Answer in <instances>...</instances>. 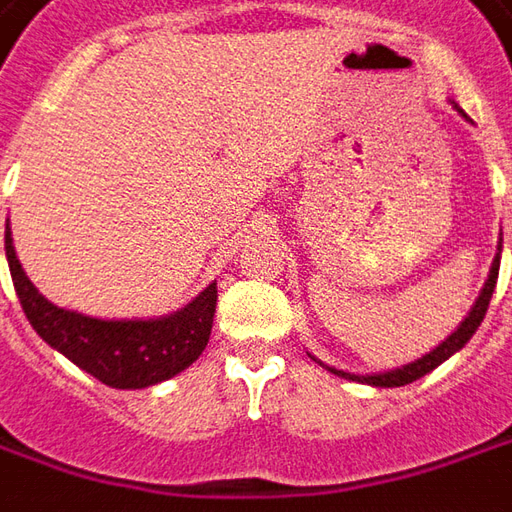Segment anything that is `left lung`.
Here are the masks:
<instances>
[{"label": "left lung", "mask_w": 512, "mask_h": 512, "mask_svg": "<svg viewBox=\"0 0 512 512\" xmlns=\"http://www.w3.org/2000/svg\"><path fill=\"white\" fill-rule=\"evenodd\" d=\"M454 109L460 111L462 117L468 120V114L457 106V103H451ZM499 252H496V257H493V263H490V274L488 280H485V285H482V291H479V297H476L474 308L468 311V316L460 322V328L454 330L451 336H448L446 342H440L434 350H429L426 356L415 358V361H409V364H403V367H395V370H384V373H347V370H339V367H330V364H325L322 358L316 356H308L314 358L319 367H325L328 373L339 375V378H347V381H358V384H370V387H403V384H412V381H417V378H423L426 373H431L434 367H440L443 361H448V358L454 356V353H460L465 344L471 342V336L476 333V328L482 325V319H485V314H488V305H490V297H493V288H496V280H499V257H502V238H499V246H496Z\"/></svg>", "instance_id": "8db88e82"}]
</instances>
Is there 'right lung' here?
<instances>
[{"mask_svg":"<svg viewBox=\"0 0 512 512\" xmlns=\"http://www.w3.org/2000/svg\"><path fill=\"white\" fill-rule=\"evenodd\" d=\"M5 255L13 288L33 330L52 350L95 375L106 387L145 389L162 384L187 370L210 342L218 302L215 283L173 314L154 319H97L58 308L38 294L16 257L10 227H5Z\"/></svg>","mask_w":512,"mask_h":512,"instance_id":"add662e5","label":"right lung"}]
</instances>
